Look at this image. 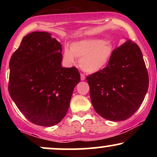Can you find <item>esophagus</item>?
<instances>
[{
  "label": "esophagus",
  "instance_id": "esophagus-1",
  "mask_svg": "<svg viewBox=\"0 0 157 157\" xmlns=\"http://www.w3.org/2000/svg\"><path fill=\"white\" fill-rule=\"evenodd\" d=\"M80 79L81 80H85V79H86V76H85L83 74H81L80 75Z\"/></svg>",
  "mask_w": 157,
  "mask_h": 157
}]
</instances>
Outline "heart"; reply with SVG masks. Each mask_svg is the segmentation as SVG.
Instances as JSON below:
<instances>
[{"mask_svg": "<svg viewBox=\"0 0 157 157\" xmlns=\"http://www.w3.org/2000/svg\"><path fill=\"white\" fill-rule=\"evenodd\" d=\"M113 48L110 43L101 39H84L75 41L63 51V60L68 66L80 60V67L86 73L94 74L104 69L111 60Z\"/></svg>", "mask_w": 157, "mask_h": 157, "instance_id": "heart-1", "label": "heart"}]
</instances>
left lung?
Masks as SVG:
<instances>
[{"label": "left lung", "mask_w": 157, "mask_h": 157, "mask_svg": "<svg viewBox=\"0 0 157 157\" xmlns=\"http://www.w3.org/2000/svg\"><path fill=\"white\" fill-rule=\"evenodd\" d=\"M94 109L111 121L127 120L137 111L148 89L142 54L130 40L113 50L108 66L86 77Z\"/></svg>", "instance_id": "1"}]
</instances>
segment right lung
<instances>
[{
  "label": "right lung",
  "mask_w": 157,
  "mask_h": 157,
  "mask_svg": "<svg viewBox=\"0 0 157 157\" xmlns=\"http://www.w3.org/2000/svg\"><path fill=\"white\" fill-rule=\"evenodd\" d=\"M50 33L23 37L10 61L9 92L21 112L38 125L53 126L63 119L73 90L80 81L75 67L64 68L62 46Z\"/></svg>",
  "instance_id": "add662e5"
}]
</instances>
